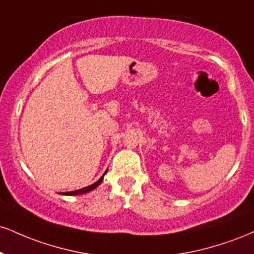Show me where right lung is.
Masks as SVG:
<instances>
[{
    "instance_id": "obj_1",
    "label": "right lung",
    "mask_w": 254,
    "mask_h": 254,
    "mask_svg": "<svg viewBox=\"0 0 254 254\" xmlns=\"http://www.w3.org/2000/svg\"><path fill=\"white\" fill-rule=\"evenodd\" d=\"M108 173V170H106L105 173L103 174V176L100 177L99 180H98L97 182H94L93 185H91V186H87V187H84V188H81V189H78V190H72V191H65V193H60L61 195H68V196H74V195H81V194H85V193H88V191H91V190H93V189H96L98 186L100 185V183H102V181H103V179H104V175H105V174Z\"/></svg>"
}]
</instances>
